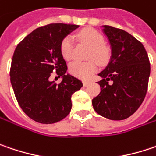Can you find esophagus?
Returning a JSON list of instances; mask_svg holds the SVG:
<instances>
[{
  "label": "esophagus",
  "mask_w": 156,
  "mask_h": 156,
  "mask_svg": "<svg viewBox=\"0 0 156 156\" xmlns=\"http://www.w3.org/2000/svg\"><path fill=\"white\" fill-rule=\"evenodd\" d=\"M83 83L84 87H87V86L90 84V82H88V81H83Z\"/></svg>",
  "instance_id": "obj_1"
}]
</instances>
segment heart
Returning <instances> with one entry per match:
<instances>
[{"label": "heart", "mask_w": 156, "mask_h": 156, "mask_svg": "<svg viewBox=\"0 0 156 156\" xmlns=\"http://www.w3.org/2000/svg\"><path fill=\"white\" fill-rule=\"evenodd\" d=\"M81 40L91 47L88 58H95L100 64H104L108 59V51L104 46V37L94 29H86L79 34ZM60 52L66 60H70L73 56V41L71 36H66L60 44ZM98 69V64L95 60L87 62L73 61L69 65V73L78 78H89Z\"/></svg>", "instance_id": "b5f03b06"}]
</instances>
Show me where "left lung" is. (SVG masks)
I'll list each match as a JSON object with an SVG mask.
<instances>
[{
    "instance_id": "8db88e82",
    "label": "left lung",
    "mask_w": 156,
    "mask_h": 156,
    "mask_svg": "<svg viewBox=\"0 0 156 156\" xmlns=\"http://www.w3.org/2000/svg\"><path fill=\"white\" fill-rule=\"evenodd\" d=\"M102 27L111 46V58L98 73L101 91L92 99V106L101 116L124 120L138 110L146 97L149 58L143 44L129 33L110 26Z\"/></svg>"
}]
</instances>
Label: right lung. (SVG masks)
I'll return each instance as SVG.
<instances>
[{"mask_svg":"<svg viewBox=\"0 0 156 156\" xmlns=\"http://www.w3.org/2000/svg\"><path fill=\"white\" fill-rule=\"evenodd\" d=\"M79 27L76 25L50 24L26 36L14 51L10 83L24 113L40 123H55L68 115L72 95L83 83L66 73L67 66L60 52L63 39ZM53 72L62 77L60 84L50 82Z\"/></svg>","mask_w":156,"mask_h":156,"instance_id":"obj_1","label":"right lung"}]
</instances>
